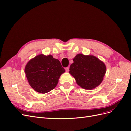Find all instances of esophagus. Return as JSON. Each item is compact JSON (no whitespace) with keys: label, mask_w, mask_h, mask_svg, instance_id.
<instances>
[{"label":"esophagus","mask_w":131,"mask_h":131,"mask_svg":"<svg viewBox=\"0 0 131 131\" xmlns=\"http://www.w3.org/2000/svg\"><path fill=\"white\" fill-rule=\"evenodd\" d=\"M65 70H66L67 72H68L69 70V67H67V68H65Z\"/></svg>","instance_id":"34e87169"}]
</instances>
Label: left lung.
I'll list each match as a JSON object with an SVG mask.
<instances>
[{
  "instance_id": "8db88e82",
  "label": "left lung",
  "mask_w": 131,
  "mask_h": 131,
  "mask_svg": "<svg viewBox=\"0 0 131 131\" xmlns=\"http://www.w3.org/2000/svg\"><path fill=\"white\" fill-rule=\"evenodd\" d=\"M70 66L69 73L77 84L86 90H92L100 85L106 73L104 63L92 55L78 54Z\"/></svg>"
}]
</instances>
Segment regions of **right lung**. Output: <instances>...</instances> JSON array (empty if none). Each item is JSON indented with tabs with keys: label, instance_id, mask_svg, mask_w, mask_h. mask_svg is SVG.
Here are the masks:
<instances>
[{
	"label": "right lung",
	"instance_id": "add662e5",
	"mask_svg": "<svg viewBox=\"0 0 131 131\" xmlns=\"http://www.w3.org/2000/svg\"><path fill=\"white\" fill-rule=\"evenodd\" d=\"M25 73L29 84L35 91L46 93L58 84L62 74L65 72L61 63L52 55L39 54L27 63Z\"/></svg>",
	"mask_w": 131,
	"mask_h": 131
}]
</instances>
